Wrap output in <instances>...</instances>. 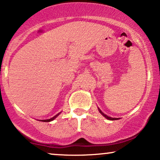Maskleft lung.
<instances>
[{
  "label": "left lung",
  "mask_w": 160,
  "mask_h": 160,
  "mask_svg": "<svg viewBox=\"0 0 160 160\" xmlns=\"http://www.w3.org/2000/svg\"><path fill=\"white\" fill-rule=\"evenodd\" d=\"M99 112H100V113H101L102 116H104L106 118H108V119H109V120H111V121H113V120H117V119H118V118H111V117H109L108 116H107V115L106 114H105V113H103V112H102V111H101V110L100 109H99Z\"/></svg>",
  "instance_id": "8db88e82"
}]
</instances>
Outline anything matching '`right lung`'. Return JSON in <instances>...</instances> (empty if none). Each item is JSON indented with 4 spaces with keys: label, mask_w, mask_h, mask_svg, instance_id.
<instances>
[{
    "label": "right lung",
    "mask_w": 160,
    "mask_h": 160,
    "mask_svg": "<svg viewBox=\"0 0 160 160\" xmlns=\"http://www.w3.org/2000/svg\"><path fill=\"white\" fill-rule=\"evenodd\" d=\"M61 112H59V113H58L57 115H55V116H54V117H52V118H50V119H47V120H41V121H44V122H49V121H52V120H54V119L56 118L57 116H58L59 114H60Z\"/></svg>",
    "instance_id": "1"
}]
</instances>
